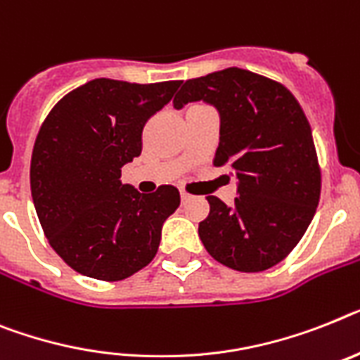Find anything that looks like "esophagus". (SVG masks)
<instances>
[{
    "label": "esophagus",
    "instance_id": "obj_1",
    "mask_svg": "<svg viewBox=\"0 0 360 360\" xmlns=\"http://www.w3.org/2000/svg\"><path fill=\"white\" fill-rule=\"evenodd\" d=\"M190 198H192V195H190L186 190H181V201H183V203H185V201H188Z\"/></svg>",
    "mask_w": 360,
    "mask_h": 360
}]
</instances>
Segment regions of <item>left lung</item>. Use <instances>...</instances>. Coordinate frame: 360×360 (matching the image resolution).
I'll return each mask as SVG.
<instances>
[{
	"label": "left lung",
	"mask_w": 360,
	"mask_h": 360,
	"mask_svg": "<svg viewBox=\"0 0 360 360\" xmlns=\"http://www.w3.org/2000/svg\"><path fill=\"white\" fill-rule=\"evenodd\" d=\"M198 101L219 111L214 166L229 165L238 179L232 207L207 198L210 212L199 223V238L208 255L234 271L271 269L297 247L319 205L309 122L288 87L240 68L186 80L174 108Z\"/></svg>",
	"instance_id": "8db88e82"
}]
</instances>
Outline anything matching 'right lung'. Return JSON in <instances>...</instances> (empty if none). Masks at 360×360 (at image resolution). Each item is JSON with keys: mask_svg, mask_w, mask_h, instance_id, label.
Listing matches in <instances>:
<instances>
[{"mask_svg": "<svg viewBox=\"0 0 360 360\" xmlns=\"http://www.w3.org/2000/svg\"><path fill=\"white\" fill-rule=\"evenodd\" d=\"M179 84L95 78L63 96L41 124L32 201L51 247L77 273L117 282L155 258L179 190L162 185L141 194L120 183V168L141 155L144 124Z\"/></svg>", "mask_w": 360, "mask_h": 360, "instance_id": "add662e5", "label": "right lung"}]
</instances>
